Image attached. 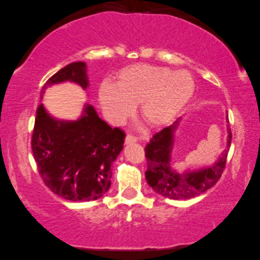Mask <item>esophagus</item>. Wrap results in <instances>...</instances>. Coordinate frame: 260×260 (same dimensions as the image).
<instances>
[{
    "instance_id": "obj_1",
    "label": "esophagus",
    "mask_w": 260,
    "mask_h": 260,
    "mask_svg": "<svg viewBox=\"0 0 260 260\" xmlns=\"http://www.w3.org/2000/svg\"><path fill=\"white\" fill-rule=\"evenodd\" d=\"M137 142V138L135 136H133L131 134L126 135V138H125V143L126 144H133V143H136Z\"/></svg>"
}]
</instances>
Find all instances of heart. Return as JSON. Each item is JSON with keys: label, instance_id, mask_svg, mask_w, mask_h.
<instances>
[{"label": "heart", "instance_id": "obj_1", "mask_svg": "<svg viewBox=\"0 0 260 260\" xmlns=\"http://www.w3.org/2000/svg\"><path fill=\"white\" fill-rule=\"evenodd\" d=\"M194 88V80L188 71L138 63L119 71L116 84L103 82L99 99L112 122H124L139 103L144 121L150 126H161L187 105Z\"/></svg>", "mask_w": 260, "mask_h": 260}]
</instances>
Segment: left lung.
I'll use <instances>...</instances> for the list:
<instances>
[{
	"mask_svg": "<svg viewBox=\"0 0 260 260\" xmlns=\"http://www.w3.org/2000/svg\"><path fill=\"white\" fill-rule=\"evenodd\" d=\"M229 122V119L226 118ZM180 118L156 133L146 145L145 152L147 158L146 180L158 194L172 200H187L198 197L209 190L221 178L229 149L231 147L232 133L228 126V142L226 148L219 155L217 160L210 167L194 170H187L179 174L172 166V148L175 144V132L178 128Z\"/></svg>",
	"mask_w": 260,
	"mask_h": 260,
	"instance_id": "1",
	"label": "left lung"
}]
</instances>
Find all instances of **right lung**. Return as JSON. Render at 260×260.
I'll return each instance as SVG.
<instances>
[{
	"mask_svg": "<svg viewBox=\"0 0 260 260\" xmlns=\"http://www.w3.org/2000/svg\"><path fill=\"white\" fill-rule=\"evenodd\" d=\"M66 81L77 83L83 90L89 86L86 63L72 62L49 78L41 91ZM125 133L99 117L89 103L77 121L52 117L43 103L39 104L31 149L39 175L45 184L70 201H94L111 187L112 164L123 149Z\"/></svg>",
	"mask_w": 260,
	"mask_h": 260,
	"instance_id": "1",
	"label": "right lung"
}]
</instances>
